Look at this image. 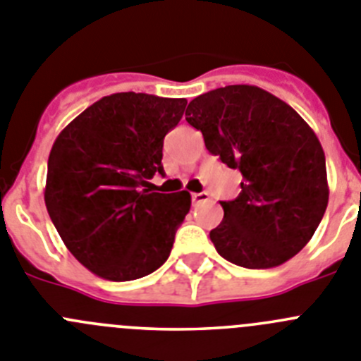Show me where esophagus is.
<instances>
[{"label": "esophagus", "mask_w": 361, "mask_h": 361, "mask_svg": "<svg viewBox=\"0 0 361 361\" xmlns=\"http://www.w3.org/2000/svg\"><path fill=\"white\" fill-rule=\"evenodd\" d=\"M210 196L207 192H194L192 194V203L197 204V203H203V201H209Z\"/></svg>", "instance_id": "esophagus-1"}]
</instances>
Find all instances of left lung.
Returning a JSON list of instances; mask_svg holds the SVG:
<instances>
[{
    "label": "left lung",
    "instance_id": "obj_1",
    "mask_svg": "<svg viewBox=\"0 0 361 361\" xmlns=\"http://www.w3.org/2000/svg\"><path fill=\"white\" fill-rule=\"evenodd\" d=\"M185 118L207 149L243 174L241 194L221 201L210 241L226 261L264 269L310 243L329 201L326 157L291 106L257 86L233 84L196 97Z\"/></svg>",
    "mask_w": 361,
    "mask_h": 361
}]
</instances>
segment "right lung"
I'll use <instances>...</instances> for the list:
<instances>
[{
    "label": "right lung",
    "mask_w": 361,
    "mask_h": 361,
    "mask_svg": "<svg viewBox=\"0 0 361 361\" xmlns=\"http://www.w3.org/2000/svg\"><path fill=\"white\" fill-rule=\"evenodd\" d=\"M185 106V99L115 93L84 109L55 138L47 210L71 255L99 277L135 281L167 261L190 194L144 187L164 174V138Z\"/></svg>",
    "instance_id": "obj_1"
}]
</instances>
